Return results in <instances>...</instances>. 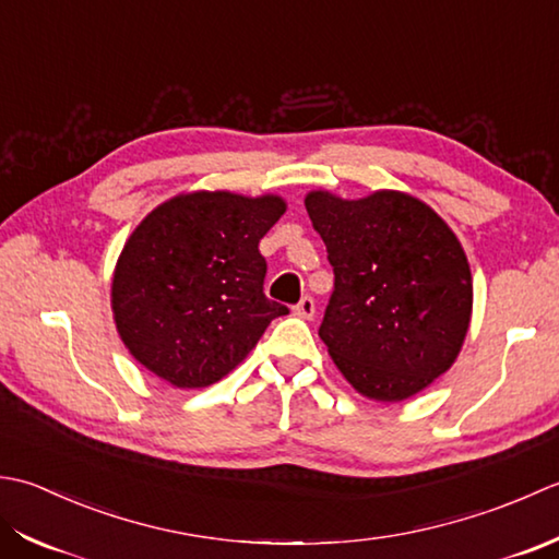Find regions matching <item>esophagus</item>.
<instances>
[{
	"label": "esophagus",
	"mask_w": 559,
	"mask_h": 559,
	"mask_svg": "<svg viewBox=\"0 0 559 559\" xmlns=\"http://www.w3.org/2000/svg\"><path fill=\"white\" fill-rule=\"evenodd\" d=\"M294 313L304 318V321H311L313 313H316V304H313L311 296H304V299L294 306Z\"/></svg>",
	"instance_id": "obj_1"
}]
</instances>
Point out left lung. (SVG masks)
Instances as JSON below:
<instances>
[{"label": "left lung", "mask_w": 559, "mask_h": 559, "mask_svg": "<svg viewBox=\"0 0 559 559\" xmlns=\"http://www.w3.org/2000/svg\"><path fill=\"white\" fill-rule=\"evenodd\" d=\"M335 270L318 335L359 395L403 403L459 359L473 316L468 255L441 216L403 190L304 198Z\"/></svg>", "instance_id": "left-lung-1"}]
</instances>
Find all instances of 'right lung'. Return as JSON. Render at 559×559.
Listing matches in <instances>:
<instances>
[{"instance_id":"add662e5","label":"right lung","mask_w":559,"mask_h":559,"mask_svg":"<svg viewBox=\"0 0 559 559\" xmlns=\"http://www.w3.org/2000/svg\"><path fill=\"white\" fill-rule=\"evenodd\" d=\"M287 200L277 192L190 190L134 226L110 280L130 355L176 389H207L241 364L287 306L263 294L258 243Z\"/></svg>"}]
</instances>
